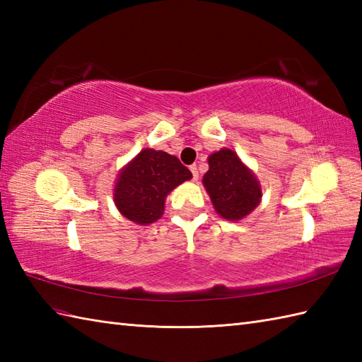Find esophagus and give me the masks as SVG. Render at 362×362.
<instances>
[{"mask_svg": "<svg viewBox=\"0 0 362 362\" xmlns=\"http://www.w3.org/2000/svg\"><path fill=\"white\" fill-rule=\"evenodd\" d=\"M189 171H191V173H193V180H194V182H197V179H199L197 166H196V165H193V166H189Z\"/></svg>", "mask_w": 362, "mask_h": 362, "instance_id": "obj_1", "label": "esophagus"}]
</instances>
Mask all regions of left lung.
Here are the masks:
<instances>
[{
  "instance_id": "8db88e82",
  "label": "left lung",
  "mask_w": 362,
  "mask_h": 362,
  "mask_svg": "<svg viewBox=\"0 0 362 362\" xmlns=\"http://www.w3.org/2000/svg\"><path fill=\"white\" fill-rule=\"evenodd\" d=\"M202 183L216 213L232 222L247 218L263 197L255 173L228 148L210 153Z\"/></svg>"
}]
</instances>
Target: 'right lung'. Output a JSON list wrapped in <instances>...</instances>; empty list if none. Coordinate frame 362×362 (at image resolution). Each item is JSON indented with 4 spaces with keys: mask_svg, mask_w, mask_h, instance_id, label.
I'll list each match as a JSON object with an SVG mask.
<instances>
[{
    "mask_svg": "<svg viewBox=\"0 0 362 362\" xmlns=\"http://www.w3.org/2000/svg\"><path fill=\"white\" fill-rule=\"evenodd\" d=\"M193 174L179 158L146 148L119 169L113 185V201L126 219L149 226L163 216L168 194Z\"/></svg>",
    "mask_w": 362,
    "mask_h": 362,
    "instance_id": "1",
    "label": "right lung"
}]
</instances>
